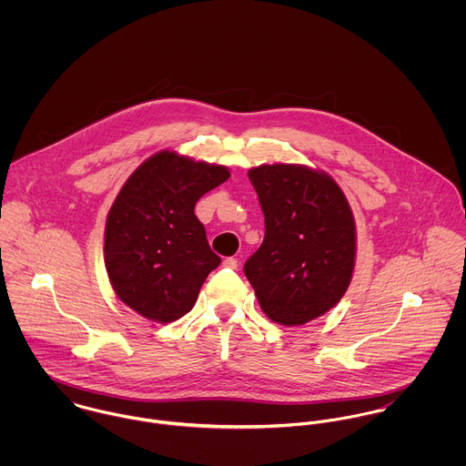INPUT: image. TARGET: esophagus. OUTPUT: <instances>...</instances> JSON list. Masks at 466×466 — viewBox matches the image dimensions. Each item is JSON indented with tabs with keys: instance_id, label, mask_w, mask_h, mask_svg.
I'll return each mask as SVG.
<instances>
[{
	"instance_id": "esophagus-1",
	"label": "esophagus",
	"mask_w": 466,
	"mask_h": 466,
	"mask_svg": "<svg viewBox=\"0 0 466 466\" xmlns=\"http://www.w3.org/2000/svg\"><path fill=\"white\" fill-rule=\"evenodd\" d=\"M222 266L228 267V268H237L238 267V262H237V258H226L224 262H222Z\"/></svg>"
}]
</instances>
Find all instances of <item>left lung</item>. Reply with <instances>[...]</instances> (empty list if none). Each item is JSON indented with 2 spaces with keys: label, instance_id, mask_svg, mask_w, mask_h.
Segmentation results:
<instances>
[{
  "label": "left lung",
  "instance_id": "8db88e82",
  "mask_svg": "<svg viewBox=\"0 0 466 466\" xmlns=\"http://www.w3.org/2000/svg\"><path fill=\"white\" fill-rule=\"evenodd\" d=\"M266 218V237L246 262L267 318L301 327L339 303L355 267V220L339 185L305 165L248 172Z\"/></svg>",
  "mask_w": 466,
  "mask_h": 466
}]
</instances>
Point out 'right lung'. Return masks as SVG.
<instances>
[{"label": "right lung", "mask_w": 466, "mask_h": 466, "mask_svg": "<svg viewBox=\"0 0 466 466\" xmlns=\"http://www.w3.org/2000/svg\"><path fill=\"white\" fill-rule=\"evenodd\" d=\"M228 179L222 165L161 150L122 187L106 220L104 260L113 290L139 316L172 323L194 309L204 279L220 264L196 202Z\"/></svg>", "instance_id": "add662e5"}]
</instances>
